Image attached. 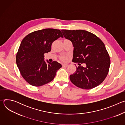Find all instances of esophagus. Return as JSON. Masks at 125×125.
Instances as JSON below:
<instances>
[{"instance_id":"obj_1","label":"esophagus","mask_w":125,"mask_h":125,"mask_svg":"<svg viewBox=\"0 0 125 125\" xmlns=\"http://www.w3.org/2000/svg\"><path fill=\"white\" fill-rule=\"evenodd\" d=\"M62 66L63 67H67L68 66V65L67 64H62Z\"/></svg>"}]
</instances>
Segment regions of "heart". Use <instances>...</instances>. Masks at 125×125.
Masks as SVG:
<instances>
[{"label": "heart", "mask_w": 125, "mask_h": 125, "mask_svg": "<svg viewBox=\"0 0 125 125\" xmlns=\"http://www.w3.org/2000/svg\"><path fill=\"white\" fill-rule=\"evenodd\" d=\"M60 59H61L62 61H66L67 60V56H62L60 57Z\"/></svg>", "instance_id": "1"}]
</instances>
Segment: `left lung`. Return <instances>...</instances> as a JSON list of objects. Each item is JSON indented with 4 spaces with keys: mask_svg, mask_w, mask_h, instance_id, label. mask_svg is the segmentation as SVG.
<instances>
[{
    "mask_svg": "<svg viewBox=\"0 0 125 125\" xmlns=\"http://www.w3.org/2000/svg\"><path fill=\"white\" fill-rule=\"evenodd\" d=\"M61 31L65 38L73 43V61L79 63L75 72L70 76L71 82L85 90L99 85L107 75L110 65V57L104 43L96 35L86 31ZM82 63L85 66H81Z\"/></svg>",
    "mask_w": 125,
    "mask_h": 125,
    "instance_id": "obj_1",
    "label": "left lung"
}]
</instances>
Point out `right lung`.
Instances as JSON below:
<instances>
[{
    "label": "right lung",
    "mask_w": 125,
    "mask_h": 125,
    "mask_svg": "<svg viewBox=\"0 0 125 125\" xmlns=\"http://www.w3.org/2000/svg\"><path fill=\"white\" fill-rule=\"evenodd\" d=\"M63 38L60 30L45 29L32 32L23 39L17 53L16 61L23 78L31 85L40 86L54 78L62 67L57 61L44 60V53L50 52L53 42Z\"/></svg>",
    "instance_id": "obj_1"
}]
</instances>
